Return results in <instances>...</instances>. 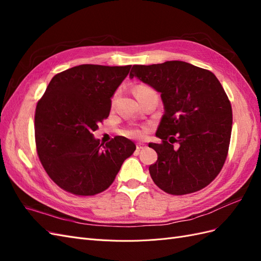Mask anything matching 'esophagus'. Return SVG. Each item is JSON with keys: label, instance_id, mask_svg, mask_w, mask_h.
<instances>
[{"label": "esophagus", "instance_id": "1", "mask_svg": "<svg viewBox=\"0 0 261 261\" xmlns=\"http://www.w3.org/2000/svg\"><path fill=\"white\" fill-rule=\"evenodd\" d=\"M136 148H137V150H141V149L146 148V145L143 144V143H138V144L136 145Z\"/></svg>", "mask_w": 261, "mask_h": 261}]
</instances>
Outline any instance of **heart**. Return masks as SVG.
<instances>
[{"label": "heart", "mask_w": 261, "mask_h": 261, "mask_svg": "<svg viewBox=\"0 0 261 261\" xmlns=\"http://www.w3.org/2000/svg\"><path fill=\"white\" fill-rule=\"evenodd\" d=\"M150 90H152V89L148 88V87H146V86H138L135 89V94L136 96H138V94H141V93L150 91ZM127 135L132 136V137H141V136H144V130L140 128H134V129H130L127 132Z\"/></svg>", "instance_id": "b5f03b06"}]
</instances>
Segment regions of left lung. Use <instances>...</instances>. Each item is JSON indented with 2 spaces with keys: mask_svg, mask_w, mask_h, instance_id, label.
<instances>
[{
  "mask_svg": "<svg viewBox=\"0 0 261 261\" xmlns=\"http://www.w3.org/2000/svg\"><path fill=\"white\" fill-rule=\"evenodd\" d=\"M161 93L164 114L150 143L158 160L149 172L171 195H186L209 185L225 162L232 133V108L218 78L183 61L134 65L129 78ZM176 142L174 147L172 144Z\"/></svg>",
  "mask_w": 261,
  "mask_h": 261,
  "instance_id": "1",
  "label": "left lung"
}]
</instances>
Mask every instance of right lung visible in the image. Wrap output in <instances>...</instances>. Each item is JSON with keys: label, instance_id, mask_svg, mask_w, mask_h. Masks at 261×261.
<instances>
[{"label": "right lung", "instance_id": "add662e5", "mask_svg": "<svg viewBox=\"0 0 261 261\" xmlns=\"http://www.w3.org/2000/svg\"><path fill=\"white\" fill-rule=\"evenodd\" d=\"M130 67L84 64L66 69L52 78L38 102L37 152L48 175L64 191L78 196L106 191L135 151V144L123 136L106 145L93 137Z\"/></svg>", "mask_w": 261, "mask_h": 261}]
</instances>
